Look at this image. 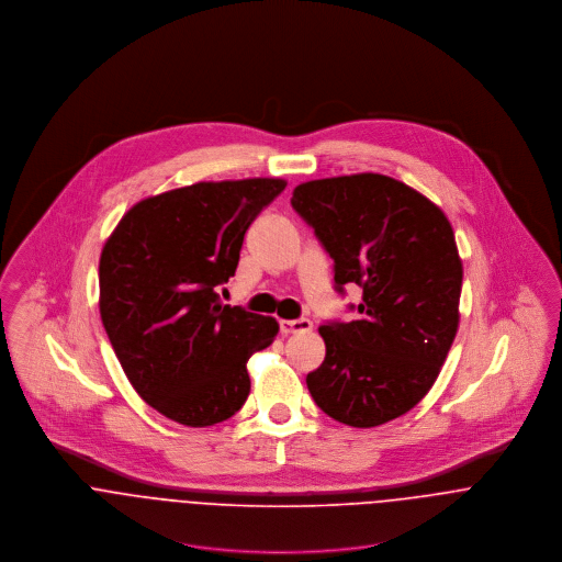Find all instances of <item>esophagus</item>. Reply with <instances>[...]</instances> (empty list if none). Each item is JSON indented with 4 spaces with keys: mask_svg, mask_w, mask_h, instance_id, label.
Returning a JSON list of instances; mask_svg holds the SVG:
<instances>
[{
    "mask_svg": "<svg viewBox=\"0 0 562 562\" xmlns=\"http://www.w3.org/2000/svg\"><path fill=\"white\" fill-rule=\"evenodd\" d=\"M281 333L283 335H292V333H310L314 328V324L310 318H299V321H281Z\"/></svg>",
    "mask_w": 562,
    "mask_h": 562,
    "instance_id": "obj_1",
    "label": "esophagus"
}]
</instances>
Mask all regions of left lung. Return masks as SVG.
I'll return each mask as SVG.
<instances>
[{
    "label": "left lung",
    "instance_id": "1",
    "mask_svg": "<svg viewBox=\"0 0 562 562\" xmlns=\"http://www.w3.org/2000/svg\"><path fill=\"white\" fill-rule=\"evenodd\" d=\"M292 207L333 259L335 290H363L352 322H326L307 374L322 411L355 428L411 411L437 381L459 328L463 263L446 214L379 172L294 188Z\"/></svg>",
    "mask_w": 562,
    "mask_h": 562
}]
</instances>
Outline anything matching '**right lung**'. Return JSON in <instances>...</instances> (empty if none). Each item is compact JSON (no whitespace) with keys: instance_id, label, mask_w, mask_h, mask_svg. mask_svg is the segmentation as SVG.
<instances>
[{"instance_id":"right-lung-1","label":"right lung","mask_w":562,"mask_h":562,"mask_svg":"<svg viewBox=\"0 0 562 562\" xmlns=\"http://www.w3.org/2000/svg\"><path fill=\"white\" fill-rule=\"evenodd\" d=\"M283 179L201 181L136 203L99 259V312L138 396L164 417L203 428L250 392L246 361L279 333L270 316L223 305L241 241Z\"/></svg>"}]
</instances>
